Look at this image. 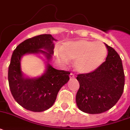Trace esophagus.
<instances>
[{
	"instance_id": "1",
	"label": "esophagus",
	"mask_w": 130,
	"mask_h": 130,
	"mask_svg": "<svg viewBox=\"0 0 130 130\" xmlns=\"http://www.w3.org/2000/svg\"><path fill=\"white\" fill-rule=\"evenodd\" d=\"M69 77H70L71 79H72V78H74V77H75V75H74L73 73H71L70 74H69Z\"/></svg>"
}]
</instances>
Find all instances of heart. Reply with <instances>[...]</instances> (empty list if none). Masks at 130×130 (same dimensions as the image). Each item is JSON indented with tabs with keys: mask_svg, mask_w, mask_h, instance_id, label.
<instances>
[{
	"mask_svg": "<svg viewBox=\"0 0 130 130\" xmlns=\"http://www.w3.org/2000/svg\"><path fill=\"white\" fill-rule=\"evenodd\" d=\"M108 51L102 42L80 40L65 43L59 57L62 61L75 60L74 67L79 73L92 72L101 66L107 57Z\"/></svg>",
	"mask_w": 130,
	"mask_h": 130,
	"instance_id": "obj_1",
	"label": "heart"
}]
</instances>
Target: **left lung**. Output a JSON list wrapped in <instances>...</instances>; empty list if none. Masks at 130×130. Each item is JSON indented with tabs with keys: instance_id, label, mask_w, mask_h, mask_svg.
<instances>
[{
	"instance_id": "1",
	"label": "left lung",
	"mask_w": 130,
	"mask_h": 130,
	"mask_svg": "<svg viewBox=\"0 0 130 130\" xmlns=\"http://www.w3.org/2000/svg\"><path fill=\"white\" fill-rule=\"evenodd\" d=\"M106 61L92 72L77 75L79 88L76 104L79 110L90 114L108 111L119 101L123 94L125 75L118 53L106 44Z\"/></svg>"
}]
</instances>
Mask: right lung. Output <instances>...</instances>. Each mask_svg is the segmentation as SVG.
<instances>
[{"label":"right lung","instance_id":"obj_1","mask_svg":"<svg viewBox=\"0 0 130 130\" xmlns=\"http://www.w3.org/2000/svg\"><path fill=\"white\" fill-rule=\"evenodd\" d=\"M56 40L51 34L36 36L19 44L13 51L8 71L9 88L16 102L27 110L42 112L51 108L59 90L69 81V71L55 69L49 63L38 77H25L21 71V59L25 54H43L48 63Z\"/></svg>","mask_w":130,"mask_h":130}]
</instances>
